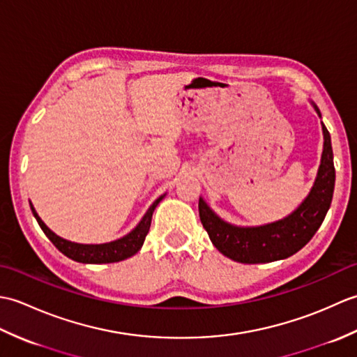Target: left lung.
<instances>
[{"instance_id":"left-lung-1","label":"left lung","mask_w":357,"mask_h":357,"mask_svg":"<svg viewBox=\"0 0 357 357\" xmlns=\"http://www.w3.org/2000/svg\"><path fill=\"white\" fill-rule=\"evenodd\" d=\"M312 105L321 118L317 105L313 101ZM321 124L324 150L317 176L307 198L288 216L257 227L233 225L219 218L204 198H199L201 222L210 241L224 256L241 264L280 261L298 253L314 236L330 208L336 179L331 138L327 127Z\"/></svg>"}]
</instances>
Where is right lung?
<instances>
[{"label": "right lung", "mask_w": 357, "mask_h": 357, "mask_svg": "<svg viewBox=\"0 0 357 357\" xmlns=\"http://www.w3.org/2000/svg\"><path fill=\"white\" fill-rule=\"evenodd\" d=\"M164 196L165 195H161L153 204H151L149 210L146 211V215L142 216L139 224L136 225L130 233H127L126 236L116 241L105 242V244H78V242H72L69 239L58 236V234L53 233L49 227L43 222V219L38 216L32 202H30V208H32V213L38 224H40L45 236L52 241V244L63 255L81 264H112L124 261L127 257H130L139 252L144 244V239H146L150 230L151 215H153L158 204L164 199Z\"/></svg>", "instance_id": "add662e5"}]
</instances>
